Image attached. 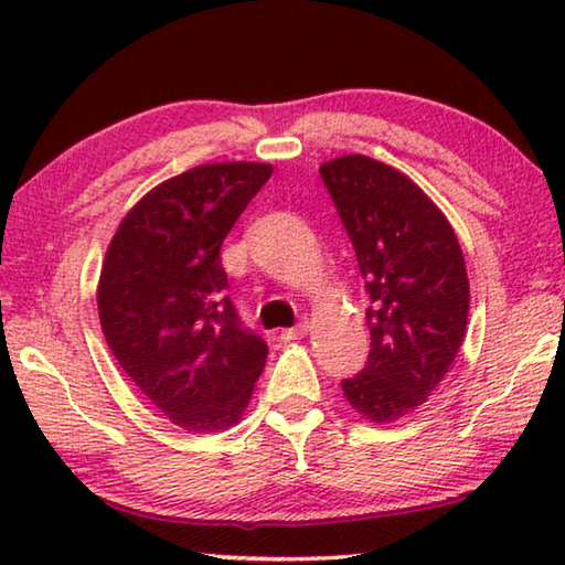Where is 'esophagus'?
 <instances>
[{
    "label": "esophagus",
    "instance_id": "34e87169",
    "mask_svg": "<svg viewBox=\"0 0 565 565\" xmlns=\"http://www.w3.org/2000/svg\"><path fill=\"white\" fill-rule=\"evenodd\" d=\"M309 321H301V323H296L294 329H284L281 331V339L284 341H294V339H301V337H306V333H309Z\"/></svg>",
    "mask_w": 565,
    "mask_h": 565
}]
</instances>
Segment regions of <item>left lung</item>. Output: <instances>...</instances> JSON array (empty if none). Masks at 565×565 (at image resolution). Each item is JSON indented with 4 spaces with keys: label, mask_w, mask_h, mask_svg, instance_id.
<instances>
[{
    "label": "left lung",
    "mask_w": 565,
    "mask_h": 565,
    "mask_svg": "<svg viewBox=\"0 0 565 565\" xmlns=\"http://www.w3.org/2000/svg\"><path fill=\"white\" fill-rule=\"evenodd\" d=\"M366 279L371 351L343 379L349 406L394 424L426 404L451 369L468 323V276L451 224L398 169L363 154L319 167Z\"/></svg>",
    "instance_id": "obj_1"
}]
</instances>
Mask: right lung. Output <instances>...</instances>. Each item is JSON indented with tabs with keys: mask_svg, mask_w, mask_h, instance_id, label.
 Masks as SVG:
<instances>
[{
	"mask_svg": "<svg viewBox=\"0 0 565 565\" xmlns=\"http://www.w3.org/2000/svg\"><path fill=\"white\" fill-rule=\"evenodd\" d=\"M271 171L226 161L161 181L104 256V339L134 386L191 434L238 424L269 353L236 317L218 248Z\"/></svg>",
	"mask_w": 565,
	"mask_h": 565,
	"instance_id": "1",
	"label": "right lung"
}]
</instances>
